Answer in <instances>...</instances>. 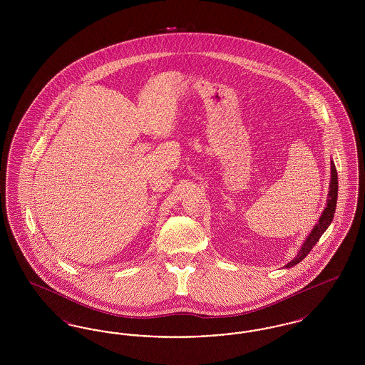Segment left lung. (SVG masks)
<instances>
[{"label":"left lung","instance_id":"8db88e82","mask_svg":"<svg viewBox=\"0 0 365 365\" xmlns=\"http://www.w3.org/2000/svg\"><path fill=\"white\" fill-rule=\"evenodd\" d=\"M336 198H338V174H336V168H335L334 161H331L330 191H329V195H327V205L323 210L322 216L319 217V222L314 225L312 231L309 232V235L302 243L297 256L290 262H287L284 265V268L294 267L298 262L304 260L307 257V255L312 250L313 246L320 240V237L329 228L332 219H334V213H335V208H336Z\"/></svg>","mask_w":365,"mask_h":365}]
</instances>
